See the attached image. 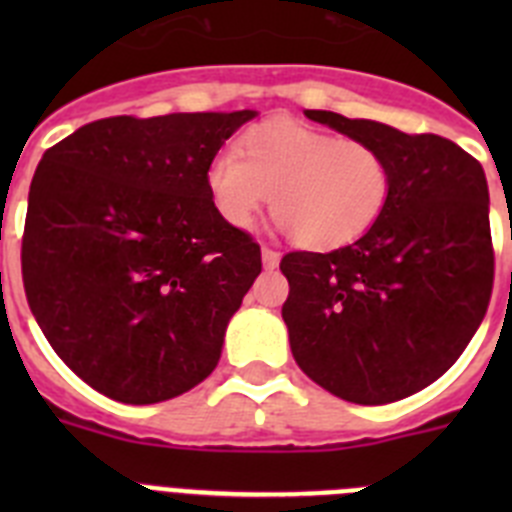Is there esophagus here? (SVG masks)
<instances>
[{
    "instance_id": "1",
    "label": "esophagus",
    "mask_w": 512,
    "mask_h": 512,
    "mask_svg": "<svg viewBox=\"0 0 512 512\" xmlns=\"http://www.w3.org/2000/svg\"><path fill=\"white\" fill-rule=\"evenodd\" d=\"M261 261H264V269H277L279 266V253L274 248H261Z\"/></svg>"
}]
</instances>
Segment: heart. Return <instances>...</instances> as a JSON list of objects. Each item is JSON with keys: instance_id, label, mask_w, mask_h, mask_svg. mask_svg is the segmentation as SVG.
Listing matches in <instances>:
<instances>
[{"instance_id": "obj_1", "label": "heart", "mask_w": 512, "mask_h": 512, "mask_svg": "<svg viewBox=\"0 0 512 512\" xmlns=\"http://www.w3.org/2000/svg\"><path fill=\"white\" fill-rule=\"evenodd\" d=\"M238 152L215 153L205 174L212 207L235 230L251 228L271 194L284 230L330 251L359 241L390 202V161L366 140L279 117L248 130Z\"/></svg>"}]
</instances>
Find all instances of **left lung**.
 <instances>
[{
  "label": "left lung",
  "mask_w": 512,
  "mask_h": 512,
  "mask_svg": "<svg viewBox=\"0 0 512 512\" xmlns=\"http://www.w3.org/2000/svg\"><path fill=\"white\" fill-rule=\"evenodd\" d=\"M305 117L377 146L390 161L382 217L351 246L295 251L282 318L297 366L330 395L384 405L436 382L485 318L495 279L482 164L441 135L374 120Z\"/></svg>",
  "instance_id": "8db88e82"
}]
</instances>
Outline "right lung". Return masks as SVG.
I'll return each mask as SVG.
<instances>
[{"label":"right lung","mask_w":512,"mask_h":512,"mask_svg":"<svg viewBox=\"0 0 512 512\" xmlns=\"http://www.w3.org/2000/svg\"><path fill=\"white\" fill-rule=\"evenodd\" d=\"M256 110L104 117L43 153L22 282L63 364L102 395L153 405L220 361L261 248L220 220L205 174Z\"/></svg>","instance_id":"right-lung-1"}]
</instances>
